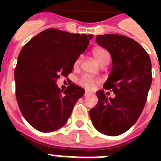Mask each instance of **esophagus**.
Returning a JSON list of instances; mask_svg holds the SVG:
<instances>
[{
	"mask_svg": "<svg viewBox=\"0 0 161 161\" xmlns=\"http://www.w3.org/2000/svg\"><path fill=\"white\" fill-rule=\"evenodd\" d=\"M91 95V93H89V92H88V91H86L85 93H84V96H89Z\"/></svg>",
	"mask_w": 161,
	"mask_h": 161,
	"instance_id": "1",
	"label": "esophagus"
}]
</instances>
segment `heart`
Here are the masks:
<instances>
[{
	"mask_svg": "<svg viewBox=\"0 0 161 161\" xmlns=\"http://www.w3.org/2000/svg\"><path fill=\"white\" fill-rule=\"evenodd\" d=\"M93 55L96 59V61L98 63V64L102 66V67L108 65L109 63L110 60H111V54L107 49L103 48V47H96V48L93 49ZM82 60H83V57L79 56L77 58V60L75 61L74 67L77 68V67L80 65V63H82ZM98 83V79L92 78V77L88 75L82 76L80 79H79V83L81 85L85 87L86 88H88V89L93 88L95 85V83Z\"/></svg>",
	"mask_w": 161,
	"mask_h": 161,
	"instance_id": "b5f03b06",
	"label": "heart"
}]
</instances>
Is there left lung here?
Segmentation results:
<instances>
[{
    "mask_svg": "<svg viewBox=\"0 0 161 161\" xmlns=\"http://www.w3.org/2000/svg\"><path fill=\"white\" fill-rule=\"evenodd\" d=\"M96 42L112 57V70L103 88L112 89L115 97L98 91V102L89 115L98 131L117 136L132 127L144 109L152 83L151 61L141 45L123 35H98Z\"/></svg>",
    "mask_w": 161,
    "mask_h": 161,
    "instance_id": "1",
    "label": "left lung"
}]
</instances>
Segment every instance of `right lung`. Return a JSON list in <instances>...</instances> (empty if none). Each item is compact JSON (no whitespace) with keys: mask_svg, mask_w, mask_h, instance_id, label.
Wrapping results in <instances>:
<instances>
[{"mask_svg":"<svg viewBox=\"0 0 161 161\" xmlns=\"http://www.w3.org/2000/svg\"><path fill=\"white\" fill-rule=\"evenodd\" d=\"M93 35L44 30L20 52L14 78L16 97L25 119L40 132H52L65 125L84 89L71 83L60 90L57 80L72 73L77 58Z\"/></svg>","mask_w":161,"mask_h":161,"instance_id":"1","label":"right lung"}]
</instances>
